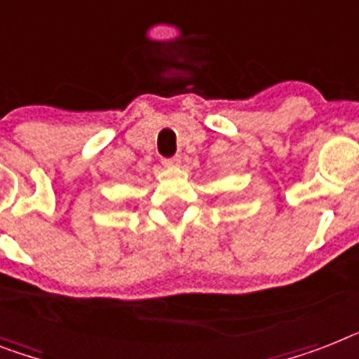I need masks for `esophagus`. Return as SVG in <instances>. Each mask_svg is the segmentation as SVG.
I'll list each match as a JSON object with an SVG mask.
<instances>
[{"label":"esophagus","instance_id":"obj_1","mask_svg":"<svg viewBox=\"0 0 359 359\" xmlns=\"http://www.w3.org/2000/svg\"><path fill=\"white\" fill-rule=\"evenodd\" d=\"M164 165L165 168H177V165H180V158L179 156H175V158L164 160Z\"/></svg>","mask_w":359,"mask_h":359}]
</instances>
